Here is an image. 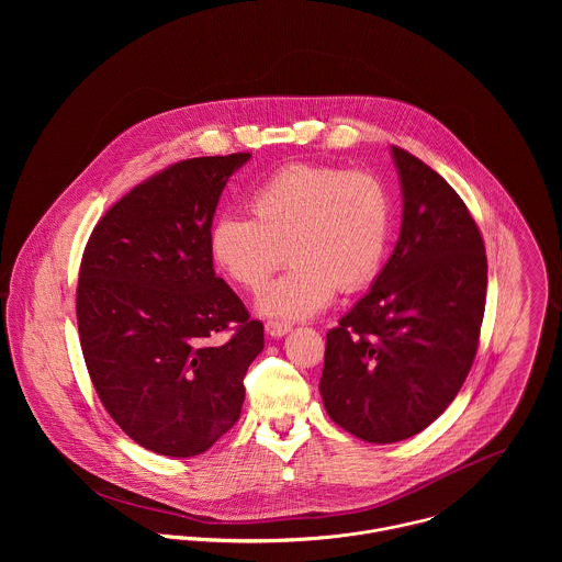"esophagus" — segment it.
Segmentation results:
<instances>
[{
  "instance_id": "34e87169",
  "label": "esophagus",
  "mask_w": 562,
  "mask_h": 562,
  "mask_svg": "<svg viewBox=\"0 0 562 562\" xmlns=\"http://www.w3.org/2000/svg\"><path fill=\"white\" fill-rule=\"evenodd\" d=\"M292 330V326L288 324V322H266V333L270 335V337H283V335H288Z\"/></svg>"
}]
</instances>
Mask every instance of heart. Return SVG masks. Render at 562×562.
I'll return each mask as SVG.
<instances>
[{
    "mask_svg": "<svg viewBox=\"0 0 562 562\" xmlns=\"http://www.w3.org/2000/svg\"><path fill=\"white\" fill-rule=\"evenodd\" d=\"M250 216L223 214L210 229L216 266L244 290L259 292L285 263L294 266L259 299L266 318L305 321L326 310L335 290L366 288L381 270L392 201L370 170L292 164L250 196Z\"/></svg>",
    "mask_w": 562,
    "mask_h": 562,
    "instance_id": "heart-1",
    "label": "heart"
}]
</instances>
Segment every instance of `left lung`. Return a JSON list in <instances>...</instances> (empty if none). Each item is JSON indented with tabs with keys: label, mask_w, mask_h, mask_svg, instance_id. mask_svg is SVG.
<instances>
[{
	"label": "left lung",
	"mask_w": 562,
	"mask_h": 562,
	"mask_svg": "<svg viewBox=\"0 0 562 562\" xmlns=\"http://www.w3.org/2000/svg\"><path fill=\"white\" fill-rule=\"evenodd\" d=\"M401 238L372 290L326 333L321 394L328 417L370 443L430 426L474 363L486 296L481 232L452 186L392 147Z\"/></svg>",
	"instance_id": "8db88e82"
}]
</instances>
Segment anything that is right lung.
<instances>
[{
    "instance_id": "obj_1",
    "label": "right lung",
    "mask_w": 562,
    "mask_h": 562,
    "mask_svg": "<svg viewBox=\"0 0 562 562\" xmlns=\"http://www.w3.org/2000/svg\"><path fill=\"white\" fill-rule=\"evenodd\" d=\"M250 154L177 161L97 223L81 257L78 328L99 401L143 448H212L238 419L263 324L214 272L210 229ZM233 335L222 339V333Z\"/></svg>"
}]
</instances>
